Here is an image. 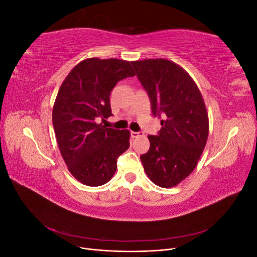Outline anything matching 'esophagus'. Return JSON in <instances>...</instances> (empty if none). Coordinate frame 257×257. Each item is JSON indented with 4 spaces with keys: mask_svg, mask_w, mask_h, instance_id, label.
I'll use <instances>...</instances> for the list:
<instances>
[{
    "mask_svg": "<svg viewBox=\"0 0 257 257\" xmlns=\"http://www.w3.org/2000/svg\"><path fill=\"white\" fill-rule=\"evenodd\" d=\"M131 136L133 138H137L141 136V133H138V132H131Z\"/></svg>",
    "mask_w": 257,
    "mask_h": 257,
    "instance_id": "esophagus-1",
    "label": "esophagus"
}]
</instances>
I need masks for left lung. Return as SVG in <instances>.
<instances>
[{"label": "left lung", "mask_w": 257, "mask_h": 257, "mask_svg": "<svg viewBox=\"0 0 257 257\" xmlns=\"http://www.w3.org/2000/svg\"><path fill=\"white\" fill-rule=\"evenodd\" d=\"M132 64L150 97L152 113L165 116L159 135L148 136L150 149L141 157L144 169L154 184L173 188L195 169L207 144L204 98L188 72L173 61L146 59Z\"/></svg>", "instance_id": "left-lung-1"}]
</instances>
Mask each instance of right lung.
Returning a JSON list of instances; mask_svg holds the SVG:
<instances>
[{"label": "right lung", "instance_id": "obj_1", "mask_svg": "<svg viewBox=\"0 0 257 257\" xmlns=\"http://www.w3.org/2000/svg\"><path fill=\"white\" fill-rule=\"evenodd\" d=\"M135 75L131 62L89 58L79 62L62 82L52 109L59 149L67 169L88 186L107 183L116 159L130 147V131L107 128L109 96L116 82Z\"/></svg>", "mask_w": 257, "mask_h": 257}]
</instances>
